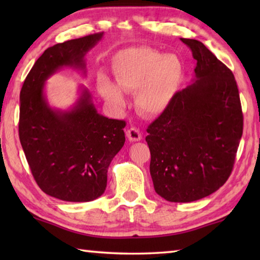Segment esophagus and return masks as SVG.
Wrapping results in <instances>:
<instances>
[{"instance_id": "34e87169", "label": "esophagus", "mask_w": 260, "mask_h": 260, "mask_svg": "<svg viewBox=\"0 0 260 260\" xmlns=\"http://www.w3.org/2000/svg\"><path fill=\"white\" fill-rule=\"evenodd\" d=\"M126 135L132 142H136V141H140L142 139V134H141L140 129L136 128V127H131V128L126 132Z\"/></svg>"}]
</instances>
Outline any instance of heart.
Here are the masks:
<instances>
[{"label": "heart", "mask_w": 260, "mask_h": 260, "mask_svg": "<svg viewBox=\"0 0 260 260\" xmlns=\"http://www.w3.org/2000/svg\"><path fill=\"white\" fill-rule=\"evenodd\" d=\"M112 70L117 86L105 77H101L98 81L103 99L116 109H122L126 100L120 90L136 91V108L149 116L159 114L169 107L179 89L183 73L177 56H162L146 47L120 51L114 56Z\"/></svg>", "instance_id": "b5f03b06"}]
</instances>
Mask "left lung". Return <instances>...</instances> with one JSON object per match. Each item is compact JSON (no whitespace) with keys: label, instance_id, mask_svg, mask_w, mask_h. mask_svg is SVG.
<instances>
[{"label":"left lung","instance_id":"obj_1","mask_svg":"<svg viewBox=\"0 0 260 260\" xmlns=\"http://www.w3.org/2000/svg\"><path fill=\"white\" fill-rule=\"evenodd\" d=\"M197 60L195 82L177 91L148 126L150 174L158 195L189 203L223 186L243 133L234 74L201 41L180 39Z\"/></svg>","mask_w":260,"mask_h":260}]
</instances>
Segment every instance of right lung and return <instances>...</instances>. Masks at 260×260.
<instances>
[{
    "label": "right lung",
    "mask_w": 260,
    "mask_h": 260,
    "mask_svg": "<svg viewBox=\"0 0 260 260\" xmlns=\"http://www.w3.org/2000/svg\"><path fill=\"white\" fill-rule=\"evenodd\" d=\"M103 32L48 48L35 61L20 90L19 140L34 180L47 195L90 202L107 188L108 169L125 143V120L109 119L95 109L89 91L69 111L51 109L45 82L57 70H85L83 57Z\"/></svg>",
    "instance_id": "obj_1"
}]
</instances>
